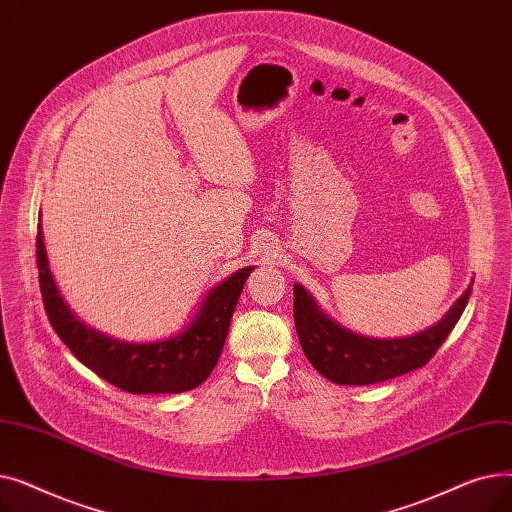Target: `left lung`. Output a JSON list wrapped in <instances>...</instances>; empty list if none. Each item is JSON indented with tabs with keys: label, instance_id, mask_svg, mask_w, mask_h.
<instances>
[{
	"label": "left lung",
	"instance_id": "1",
	"mask_svg": "<svg viewBox=\"0 0 512 512\" xmlns=\"http://www.w3.org/2000/svg\"><path fill=\"white\" fill-rule=\"evenodd\" d=\"M471 286L452 309L425 332L375 340L340 328L321 313L301 284H294V326L311 365L334 384H380L423 367L436 355L469 303Z\"/></svg>",
	"mask_w": 512,
	"mask_h": 512
}]
</instances>
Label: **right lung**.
I'll list each match as a JSON object with an SVG mask.
<instances>
[{
    "label": "right lung",
    "mask_w": 512,
    "mask_h": 512,
    "mask_svg": "<svg viewBox=\"0 0 512 512\" xmlns=\"http://www.w3.org/2000/svg\"><path fill=\"white\" fill-rule=\"evenodd\" d=\"M41 230V226H37ZM39 286L49 324L99 378L130 394H178L201 386L218 363L230 319L253 265L215 286L188 330L170 340L128 344L85 328L68 311L47 267L43 234L37 232Z\"/></svg>",
    "instance_id": "right-lung-1"
}]
</instances>
